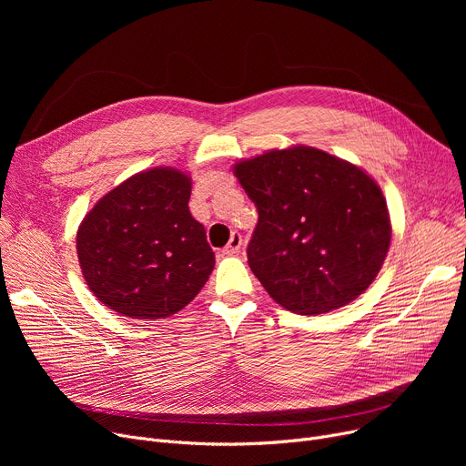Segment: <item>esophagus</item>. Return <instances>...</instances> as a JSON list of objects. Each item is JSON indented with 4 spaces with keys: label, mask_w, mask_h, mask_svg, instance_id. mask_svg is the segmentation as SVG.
I'll use <instances>...</instances> for the list:
<instances>
[{
    "label": "esophagus",
    "mask_w": 466,
    "mask_h": 466,
    "mask_svg": "<svg viewBox=\"0 0 466 466\" xmlns=\"http://www.w3.org/2000/svg\"><path fill=\"white\" fill-rule=\"evenodd\" d=\"M241 243H243L241 234H239V232H232L230 241L227 243V248L223 249V253H225V255H236V253L239 251V248H241Z\"/></svg>",
    "instance_id": "obj_1"
}]
</instances>
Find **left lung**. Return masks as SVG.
I'll return each mask as SVG.
<instances>
[{
  "label": "left lung",
  "instance_id": "left-lung-1",
  "mask_svg": "<svg viewBox=\"0 0 466 466\" xmlns=\"http://www.w3.org/2000/svg\"><path fill=\"white\" fill-rule=\"evenodd\" d=\"M234 174L258 211L249 268L278 304L319 315L370 287L390 241L387 204L370 176L302 145L238 162Z\"/></svg>",
  "mask_w": 466,
  "mask_h": 466
}]
</instances>
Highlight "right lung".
I'll list each match as a JSON object with an SVG mask.
<instances>
[{
  "label": "right lung",
  "instance_id": "1",
  "mask_svg": "<svg viewBox=\"0 0 466 466\" xmlns=\"http://www.w3.org/2000/svg\"><path fill=\"white\" fill-rule=\"evenodd\" d=\"M190 177L153 167L107 192L83 218L77 255L94 297L132 319H164L206 285L215 255L188 211Z\"/></svg>",
  "mask_w": 466,
  "mask_h": 466
}]
</instances>
